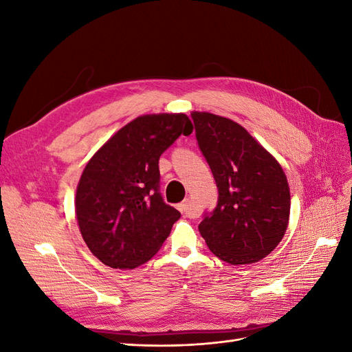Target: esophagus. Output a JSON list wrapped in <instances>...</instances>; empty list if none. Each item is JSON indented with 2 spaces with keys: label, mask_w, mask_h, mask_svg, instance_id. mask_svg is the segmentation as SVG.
I'll list each match as a JSON object with an SVG mask.
<instances>
[{
  "label": "esophagus",
  "mask_w": 352,
  "mask_h": 352,
  "mask_svg": "<svg viewBox=\"0 0 352 352\" xmlns=\"http://www.w3.org/2000/svg\"><path fill=\"white\" fill-rule=\"evenodd\" d=\"M177 210L182 212V214H186V216H190V201L189 199H185L180 202V204L176 206Z\"/></svg>",
  "instance_id": "1"
}]
</instances>
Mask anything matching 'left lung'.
<instances>
[{"mask_svg": "<svg viewBox=\"0 0 352 352\" xmlns=\"http://www.w3.org/2000/svg\"><path fill=\"white\" fill-rule=\"evenodd\" d=\"M198 146L219 188L216 208L199 223L210 251L232 265L257 263L282 241L291 194L280 164L241 124L190 113Z\"/></svg>", "mask_w": 352, "mask_h": 352, "instance_id": "left-lung-1", "label": "left lung"}]
</instances>
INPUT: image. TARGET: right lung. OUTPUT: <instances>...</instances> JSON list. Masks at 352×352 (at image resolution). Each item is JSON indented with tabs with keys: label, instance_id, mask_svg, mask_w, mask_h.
<instances>
[{
	"label": "right lung",
	"instance_id": "1",
	"mask_svg": "<svg viewBox=\"0 0 352 352\" xmlns=\"http://www.w3.org/2000/svg\"><path fill=\"white\" fill-rule=\"evenodd\" d=\"M192 129L184 113L140 116L85 166L74 210L85 243L105 265L135 269L162 248L180 212L160 194L158 160Z\"/></svg>",
	"mask_w": 352,
	"mask_h": 352
}]
</instances>
